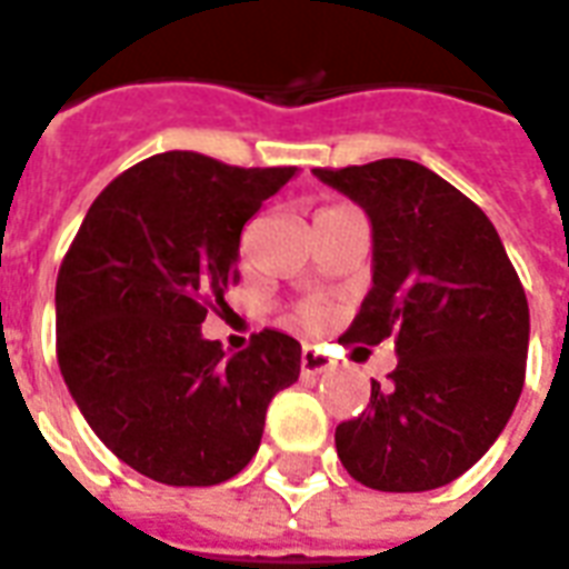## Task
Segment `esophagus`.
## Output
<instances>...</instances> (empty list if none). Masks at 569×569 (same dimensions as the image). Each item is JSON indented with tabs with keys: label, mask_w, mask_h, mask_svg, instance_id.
Listing matches in <instances>:
<instances>
[{
	"label": "esophagus",
	"mask_w": 569,
	"mask_h": 569,
	"mask_svg": "<svg viewBox=\"0 0 569 569\" xmlns=\"http://www.w3.org/2000/svg\"><path fill=\"white\" fill-rule=\"evenodd\" d=\"M331 367H333V361L328 358V355L319 352V349H310V346H303V352H301L303 376H322V372H328Z\"/></svg>",
	"instance_id": "esophagus-1"
}]
</instances>
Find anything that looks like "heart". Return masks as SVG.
Here are the masks:
<instances>
[{
    "label": "heart",
    "mask_w": 569,
    "mask_h": 569,
    "mask_svg": "<svg viewBox=\"0 0 569 569\" xmlns=\"http://www.w3.org/2000/svg\"><path fill=\"white\" fill-rule=\"evenodd\" d=\"M342 208H349V206H325L322 211L316 214V220H319V217L333 214V211H342ZM322 319H325L322 307H303V310H301V322L307 325V328H316V325L322 322Z\"/></svg>",
    "instance_id": "heart-1"
}]
</instances>
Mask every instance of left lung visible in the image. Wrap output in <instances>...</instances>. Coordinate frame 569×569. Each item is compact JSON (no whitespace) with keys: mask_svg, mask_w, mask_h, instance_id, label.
Segmentation results:
<instances>
[{"mask_svg":"<svg viewBox=\"0 0 569 569\" xmlns=\"http://www.w3.org/2000/svg\"><path fill=\"white\" fill-rule=\"evenodd\" d=\"M313 176L372 227V289L346 342L397 337L388 388L337 427L346 471L381 492H427L483 457L513 415L528 358V301L489 217L415 160Z\"/></svg>","mask_w":569,"mask_h":569,"instance_id":"left-lung-1","label":"left lung"}]
</instances>
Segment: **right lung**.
<instances>
[{
    "instance_id": "obj_1",
    "label": "right lung",
    "mask_w": 569,
    "mask_h": 569,
    "mask_svg": "<svg viewBox=\"0 0 569 569\" xmlns=\"http://www.w3.org/2000/svg\"><path fill=\"white\" fill-rule=\"evenodd\" d=\"M295 167H229L167 151L94 199L56 280V355L94 436L167 487H214L256 457L268 402L301 342L259 331L227 358L202 337L238 283L241 229Z\"/></svg>"
}]
</instances>
